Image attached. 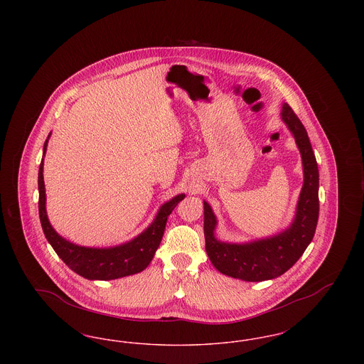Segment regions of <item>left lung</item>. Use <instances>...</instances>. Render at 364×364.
Here are the masks:
<instances>
[{
	"instance_id": "1",
	"label": "left lung",
	"mask_w": 364,
	"mask_h": 364,
	"mask_svg": "<svg viewBox=\"0 0 364 364\" xmlns=\"http://www.w3.org/2000/svg\"><path fill=\"white\" fill-rule=\"evenodd\" d=\"M282 120L294 134L304 169V184L300 192L294 224L285 232L248 244H229L214 237L215 217L205 202L206 252L214 267L229 277L250 282L278 277L289 270L311 242L319 215V173L311 143L304 125L292 107L284 104Z\"/></svg>"
}]
</instances>
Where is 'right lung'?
Returning <instances> with one entry per match:
<instances>
[{
  "instance_id": "obj_1",
  "label": "right lung",
  "mask_w": 364,
  "mask_h": 364,
  "mask_svg": "<svg viewBox=\"0 0 364 364\" xmlns=\"http://www.w3.org/2000/svg\"><path fill=\"white\" fill-rule=\"evenodd\" d=\"M48 146V139L43 146V156ZM43 158L39 165L38 190H39V220L43 233L50 242L55 254L79 276L87 279H116L144 270L153 259L156 248L162 240L168 217L173 208L184 199V195H177L172 200L159 208L156 220L143 233L132 242L113 248H87L67 242L55 233L46 215V196L43 183Z\"/></svg>"
}]
</instances>
